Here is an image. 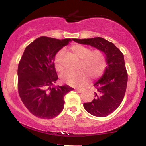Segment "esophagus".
Wrapping results in <instances>:
<instances>
[{
    "mask_svg": "<svg viewBox=\"0 0 146 146\" xmlns=\"http://www.w3.org/2000/svg\"><path fill=\"white\" fill-rule=\"evenodd\" d=\"M75 90H76L77 92H78V93H82V92L84 91V89L83 88H76V89H75Z\"/></svg>",
    "mask_w": 146,
    "mask_h": 146,
    "instance_id": "esophagus-1",
    "label": "esophagus"
}]
</instances>
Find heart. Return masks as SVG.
<instances>
[{
	"mask_svg": "<svg viewBox=\"0 0 146 146\" xmlns=\"http://www.w3.org/2000/svg\"><path fill=\"white\" fill-rule=\"evenodd\" d=\"M71 51L79 59L80 63L78 71H66L62 75V80L71 86H79L88 80V77L95 79L101 76L107 66V60L104 53L101 50L91 51L89 47L81 44L74 45ZM63 49L60 50L55 56V64L57 70L63 71Z\"/></svg>",
	"mask_w": 146,
	"mask_h": 146,
	"instance_id": "heart-1",
	"label": "heart"
}]
</instances>
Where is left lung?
I'll list each match as a JSON object with an SVG mask.
<instances>
[{"label": "left lung", "instance_id": "1", "mask_svg": "<svg viewBox=\"0 0 146 146\" xmlns=\"http://www.w3.org/2000/svg\"><path fill=\"white\" fill-rule=\"evenodd\" d=\"M73 40L93 46L105 54L107 66L101 78L94 84L97 89L94 92V100L83 105L85 110L93 116H108L121 104L126 90L128 74L123 53L113 43L100 37Z\"/></svg>", "mask_w": 146, "mask_h": 146}]
</instances>
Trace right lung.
<instances>
[{
	"label": "right lung",
	"instance_id": "obj_1",
	"mask_svg": "<svg viewBox=\"0 0 146 146\" xmlns=\"http://www.w3.org/2000/svg\"><path fill=\"white\" fill-rule=\"evenodd\" d=\"M71 40L40 37L25 48L18 67L20 98L32 115L51 119L64 108L68 85L54 86L58 77L55 68L56 53Z\"/></svg>",
	"mask_w": 146,
	"mask_h": 146
}]
</instances>
